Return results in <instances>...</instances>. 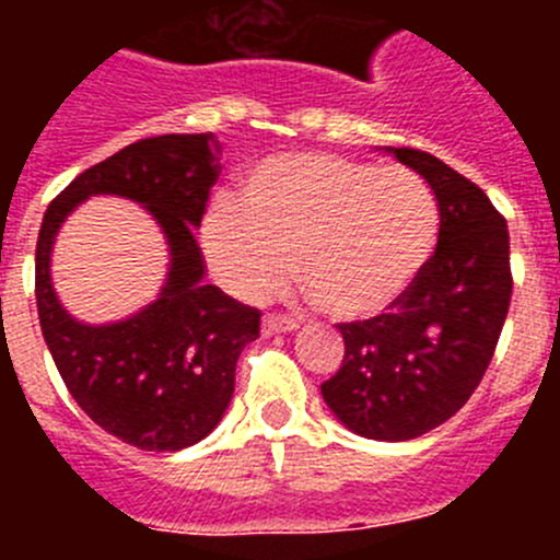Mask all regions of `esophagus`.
Here are the masks:
<instances>
[{
	"instance_id": "34e87169",
	"label": "esophagus",
	"mask_w": 560,
	"mask_h": 560,
	"mask_svg": "<svg viewBox=\"0 0 560 560\" xmlns=\"http://www.w3.org/2000/svg\"><path fill=\"white\" fill-rule=\"evenodd\" d=\"M296 319H291V316H283V314H266L264 316V334L271 336V334H289V330H296Z\"/></svg>"
}]
</instances>
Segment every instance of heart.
<instances>
[{
    "label": "heart",
    "instance_id": "b5f03b06",
    "mask_svg": "<svg viewBox=\"0 0 560 560\" xmlns=\"http://www.w3.org/2000/svg\"><path fill=\"white\" fill-rule=\"evenodd\" d=\"M438 201L409 167L330 153H289L246 176L241 205L215 201L205 255L235 294L260 300L296 275L336 319H368L398 303L427 266Z\"/></svg>",
    "mask_w": 560,
    "mask_h": 560
}]
</instances>
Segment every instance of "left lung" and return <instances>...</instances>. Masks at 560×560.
I'll return each mask as SVG.
<instances>
[{"label":"left lung","mask_w":560,"mask_h":560,"mask_svg":"<svg viewBox=\"0 0 560 560\" xmlns=\"http://www.w3.org/2000/svg\"><path fill=\"white\" fill-rule=\"evenodd\" d=\"M440 210L438 249L384 314L339 323L345 359L323 384L336 418L370 440H412L465 407L511 308L504 215L463 173L418 148H393Z\"/></svg>","instance_id":"obj_1"}]
</instances>
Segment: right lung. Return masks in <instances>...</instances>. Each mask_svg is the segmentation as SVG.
I'll use <instances>...</instances> for the list:
<instances>
[{
    "instance_id": "right-lung-1",
    "label": "right lung",
    "mask_w": 560,
    "mask_h": 560,
    "mask_svg": "<svg viewBox=\"0 0 560 560\" xmlns=\"http://www.w3.org/2000/svg\"><path fill=\"white\" fill-rule=\"evenodd\" d=\"M221 173L207 133L131 142L69 182L47 207L36 244L38 323L78 407L103 432L142 452H179L219 427L235 389L241 350L260 336V311L205 283L199 226ZM140 200L161 221L172 271L161 300L126 324H75L48 283V249L60 221L89 195Z\"/></svg>"
}]
</instances>
